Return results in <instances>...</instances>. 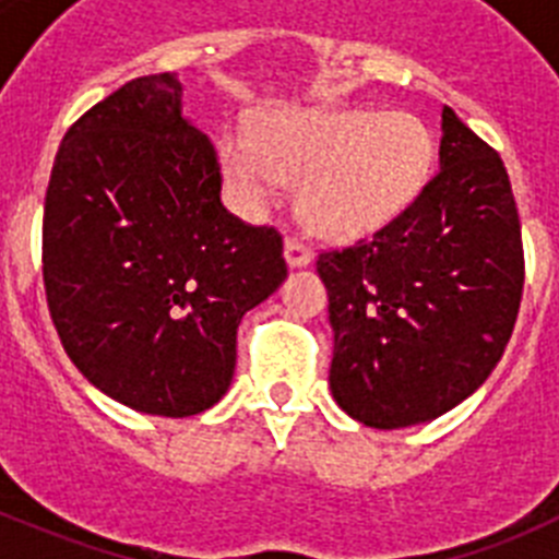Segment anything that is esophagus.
Instances as JSON below:
<instances>
[{"label": "esophagus", "instance_id": "esophagus-1", "mask_svg": "<svg viewBox=\"0 0 559 559\" xmlns=\"http://www.w3.org/2000/svg\"><path fill=\"white\" fill-rule=\"evenodd\" d=\"M285 260H288L290 269H302V265H310L313 260V249L305 246L296 235L285 237Z\"/></svg>", "mask_w": 559, "mask_h": 559}]
</instances>
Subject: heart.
Instances as JSON below:
<instances>
[{
	"label": "heart",
	"instance_id": "1",
	"mask_svg": "<svg viewBox=\"0 0 559 559\" xmlns=\"http://www.w3.org/2000/svg\"><path fill=\"white\" fill-rule=\"evenodd\" d=\"M433 156V136L419 117L372 108H283L260 122L257 136L231 128L218 145L237 210L257 215L288 176H305V218L335 240L397 221L431 179Z\"/></svg>",
	"mask_w": 559,
	"mask_h": 559
}]
</instances>
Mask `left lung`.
<instances>
[{
	"instance_id": "1",
	"label": "left lung",
	"mask_w": 559,
	"mask_h": 559,
	"mask_svg": "<svg viewBox=\"0 0 559 559\" xmlns=\"http://www.w3.org/2000/svg\"><path fill=\"white\" fill-rule=\"evenodd\" d=\"M330 296V392L369 428L451 412L515 328L523 243L501 156L442 108L439 170L397 221L316 260Z\"/></svg>"
}]
</instances>
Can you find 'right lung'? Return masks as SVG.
I'll list each match as a JSON object with an SVG mask.
<instances>
[{
  "mask_svg": "<svg viewBox=\"0 0 559 559\" xmlns=\"http://www.w3.org/2000/svg\"><path fill=\"white\" fill-rule=\"evenodd\" d=\"M41 260L72 364L156 417L224 397L237 324L288 276L283 235L221 204L218 153L181 117L176 72L128 81L69 128L44 199Z\"/></svg>",
  "mask_w": 559,
  "mask_h": 559,
  "instance_id": "right-lung-1",
  "label": "right lung"
}]
</instances>
